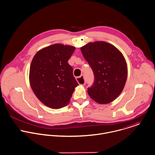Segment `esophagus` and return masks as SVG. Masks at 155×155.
<instances>
[{
  "instance_id": "34e87169",
  "label": "esophagus",
  "mask_w": 155,
  "mask_h": 155,
  "mask_svg": "<svg viewBox=\"0 0 155 155\" xmlns=\"http://www.w3.org/2000/svg\"><path fill=\"white\" fill-rule=\"evenodd\" d=\"M76 80L80 84H81V85H84L85 84L86 81H85V79L84 78V76L83 75H81V76H80L78 77H77Z\"/></svg>"
}]
</instances>
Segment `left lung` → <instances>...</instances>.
<instances>
[{
    "mask_svg": "<svg viewBox=\"0 0 155 155\" xmlns=\"http://www.w3.org/2000/svg\"><path fill=\"white\" fill-rule=\"evenodd\" d=\"M91 66L94 81L87 92L100 104H108L122 93L127 76V64L122 53L114 45L104 41L89 42L81 47Z\"/></svg>",
    "mask_w": 155,
    "mask_h": 155,
    "instance_id": "8db88e82",
    "label": "left lung"
}]
</instances>
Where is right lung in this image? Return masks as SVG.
Here are the masks:
<instances>
[{"label": "right lung", "instance_id": "add662e5", "mask_svg": "<svg viewBox=\"0 0 155 155\" xmlns=\"http://www.w3.org/2000/svg\"><path fill=\"white\" fill-rule=\"evenodd\" d=\"M75 50L71 45L55 44L38 51L31 61V89L42 103L51 108L66 106L78 85L68 63Z\"/></svg>", "mask_w": 155, "mask_h": 155}]
</instances>
